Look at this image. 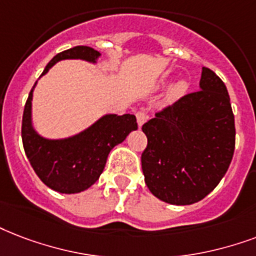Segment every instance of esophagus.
I'll list each match as a JSON object with an SVG mask.
<instances>
[{
	"label": "esophagus",
	"mask_w": 256,
	"mask_h": 256,
	"mask_svg": "<svg viewBox=\"0 0 256 256\" xmlns=\"http://www.w3.org/2000/svg\"><path fill=\"white\" fill-rule=\"evenodd\" d=\"M136 122H138V126H140V128H141L142 124L146 122V120H148V116H146V112H145V111H142V110L138 111V112L136 114Z\"/></svg>",
	"instance_id": "34e87169"
}]
</instances>
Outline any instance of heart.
Masks as SVG:
<instances>
[{
	"label": "heart",
	"mask_w": 256,
	"mask_h": 256,
	"mask_svg": "<svg viewBox=\"0 0 256 256\" xmlns=\"http://www.w3.org/2000/svg\"><path fill=\"white\" fill-rule=\"evenodd\" d=\"M185 90H186V83H185V82H178V83L172 88L170 98L172 99H177V98H180L181 95L185 92Z\"/></svg>",
	"instance_id": "1"
}]
</instances>
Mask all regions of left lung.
Returning a JSON list of instances; mask_svg holds the SVG:
<instances>
[{
  "label": "left lung",
  "mask_w": 256,
  "mask_h": 256,
  "mask_svg": "<svg viewBox=\"0 0 256 256\" xmlns=\"http://www.w3.org/2000/svg\"><path fill=\"white\" fill-rule=\"evenodd\" d=\"M200 88L164 107L142 126L148 146L142 172L154 196L189 206L210 193L223 178L235 150V118L227 87L202 67Z\"/></svg>",
  "instance_id": "left-lung-1"
}]
</instances>
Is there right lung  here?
Returning a JSON list of instances; mask_svg holds the SVG:
<instances>
[{
  "label": "right lung",
  "instance_id": "right-lung-1",
  "mask_svg": "<svg viewBox=\"0 0 256 256\" xmlns=\"http://www.w3.org/2000/svg\"><path fill=\"white\" fill-rule=\"evenodd\" d=\"M99 54L90 46H74L56 54L46 64L42 75L58 60L83 58L95 63ZM33 88L25 103L21 126L22 145L33 170L46 186L56 192L86 190L99 178L110 150L124 141L128 132L138 128L136 115H104L78 136L67 140H46L33 130L30 122Z\"/></svg>",
  "mask_w": 256,
  "mask_h": 256
}]
</instances>
